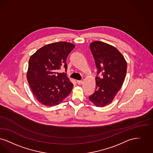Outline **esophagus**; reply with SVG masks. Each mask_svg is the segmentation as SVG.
<instances>
[{"label":"esophagus","mask_w":153,"mask_h":153,"mask_svg":"<svg viewBox=\"0 0 153 153\" xmlns=\"http://www.w3.org/2000/svg\"><path fill=\"white\" fill-rule=\"evenodd\" d=\"M83 80H77V83L78 85H82L83 83Z\"/></svg>","instance_id":"1"}]
</instances>
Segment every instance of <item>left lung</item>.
<instances>
[{
	"label": "left lung",
	"instance_id": "left-lung-1",
	"mask_svg": "<svg viewBox=\"0 0 153 153\" xmlns=\"http://www.w3.org/2000/svg\"><path fill=\"white\" fill-rule=\"evenodd\" d=\"M90 48L97 68V76L95 92L89 100L97 106H105L111 103L124 82L126 61L115 47L106 43L95 41L90 45Z\"/></svg>",
	"mask_w": 153,
	"mask_h": 153
}]
</instances>
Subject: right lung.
Segmentation results:
<instances>
[{
	"label": "right lung",
	"instance_id": "right-lung-1",
	"mask_svg": "<svg viewBox=\"0 0 153 153\" xmlns=\"http://www.w3.org/2000/svg\"><path fill=\"white\" fill-rule=\"evenodd\" d=\"M75 45L59 42L47 45L32 55L28 62L27 78L35 97L42 105L54 106L70 94L73 84L66 73V59Z\"/></svg>",
	"mask_w": 153,
	"mask_h": 153
}]
</instances>
